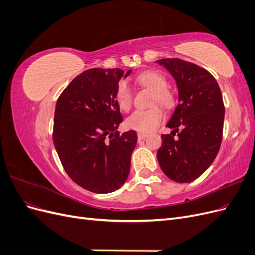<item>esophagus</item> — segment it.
<instances>
[{
  "label": "esophagus",
  "instance_id": "1",
  "mask_svg": "<svg viewBox=\"0 0 255 255\" xmlns=\"http://www.w3.org/2000/svg\"><path fill=\"white\" fill-rule=\"evenodd\" d=\"M148 137V134H142V133H138V139L139 140H142V139H145V138Z\"/></svg>",
  "mask_w": 255,
  "mask_h": 255
}]
</instances>
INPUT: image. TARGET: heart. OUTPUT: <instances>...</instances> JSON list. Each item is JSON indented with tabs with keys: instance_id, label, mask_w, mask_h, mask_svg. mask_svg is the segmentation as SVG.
Returning <instances> with one entry per match:
<instances>
[{
	"instance_id": "1",
	"label": "heart",
	"mask_w": 255,
	"mask_h": 255,
	"mask_svg": "<svg viewBox=\"0 0 255 255\" xmlns=\"http://www.w3.org/2000/svg\"><path fill=\"white\" fill-rule=\"evenodd\" d=\"M138 81L154 92L153 104H159L169 109L174 103L173 95L169 91L168 81L165 76L156 71H146L138 76ZM115 101L122 111H128L133 103L132 89L128 81H121L115 92ZM164 113L158 107L146 111H136L128 116L126 125L129 129L137 130L140 133H150L155 129L164 121Z\"/></svg>"
}]
</instances>
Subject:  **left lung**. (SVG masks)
Here are the masks:
<instances>
[{
    "mask_svg": "<svg viewBox=\"0 0 255 255\" xmlns=\"http://www.w3.org/2000/svg\"><path fill=\"white\" fill-rule=\"evenodd\" d=\"M156 63L173 76L179 91V104L167 123L172 132L161 135L158 164L169 179L189 183L212 165L219 152L225 122L221 90L214 76L195 64L179 58Z\"/></svg>",
    "mask_w": 255,
    "mask_h": 255,
    "instance_id": "obj_1",
    "label": "left lung"
}]
</instances>
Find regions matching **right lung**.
<instances>
[{
  "mask_svg": "<svg viewBox=\"0 0 255 255\" xmlns=\"http://www.w3.org/2000/svg\"><path fill=\"white\" fill-rule=\"evenodd\" d=\"M121 69H89L59 96L54 115L53 142L70 179L91 192L109 194L126 183L137 143L135 130L120 134L123 121L115 92Z\"/></svg>",
  "mask_w": 255,
  "mask_h": 255,
  "instance_id": "add662e5",
  "label": "right lung"
}]
</instances>
